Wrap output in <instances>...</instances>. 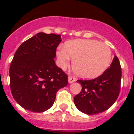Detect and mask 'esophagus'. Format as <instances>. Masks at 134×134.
<instances>
[{"mask_svg": "<svg viewBox=\"0 0 134 134\" xmlns=\"http://www.w3.org/2000/svg\"><path fill=\"white\" fill-rule=\"evenodd\" d=\"M68 81H69V83H72V82H75L76 78H75V77H72V76H69L68 77Z\"/></svg>", "mask_w": 134, "mask_h": 134, "instance_id": "1", "label": "esophagus"}]
</instances>
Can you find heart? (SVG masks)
<instances>
[{"instance_id":"heart-1","label":"heart","mask_w":134,"mask_h":134,"mask_svg":"<svg viewBox=\"0 0 134 134\" xmlns=\"http://www.w3.org/2000/svg\"><path fill=\"white\" fill-rule=\"evenodd\" d=\"M62 69L69 65L73 59L72 69L77 75L92 79L102 75L109 67L111 52L108 45L94 40H72L65 43L56 52Z\"/></svg>"}]
</instances>
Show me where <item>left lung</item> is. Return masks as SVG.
<instances>
[{
    "label": "left lung",
    "mask_w": 134,
    "mask_h": 134,
    "mask_svg": "<svg viewBox=\"0 0 134 134\" xmlns=\"http://www.w3.org/2000/svg\"><path fill=\"white\" fill-rule=\"evenodd\" d=\"M121 75L119 60L115 56L110 67L102 75L90 80H77L82 88L74 98L76 107L87 115H96L107 110L118 98Z\"/></svg>",
    "instance_id": "obj_1"
}]
</instances>
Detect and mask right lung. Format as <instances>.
Returning a JSON list of instances; mask_svg holds the SVG:
<instances>
[{"mask_svg":"<svg viewBox=\"0 0 134 134\" xmlns=\"http://www.w3.org/2000/svg\"><path fill=\"white\" fill-rule=\"evenodd\" d=\"M60 35L40 32L20 45L9 67L11 92L16 102L32 112L51 108L56 93L68 84L67 75L55 63Z\"/></svg>","mask_w":134,"mask_h":134,"instance_id":"1","label":"right lung"}]
</instances>
